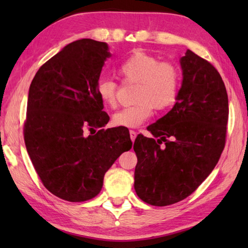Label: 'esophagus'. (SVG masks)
Wrapping results in <instances>:
<instances>
[{"instance_id":"obj_1","label":"esophagus","mask_w":248,"mask_h":248,"mask_svg":"<svg viewBox=\"0 0 248 248\" xmlns=\"http://www.w3.org/2000/svg\"><path fill=\"white\" fill-rule=\"evenodd\" d=\"M129 133H130V138H131V140L133 142L134 140H136V138H137V132L134 131V130H130Z\"/></svg>"}]
</instances>
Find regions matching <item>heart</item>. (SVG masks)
<instances>
[{
  "mask_svg": "<svg viewBox=\"0 0 248 248\" xmlns=\"http://www.w3.org/2000/svg\"><path fill=\"white\" fill-rule=\"evenodd\" d=\"M118 72L124 83L138 84L133 106L117 111L112 123L117 127L137 128L158 111L170 108L177 99L180 87V72L170 62L137 50L119 65ZM118 85L110 78H100L96 83V93L110 108L117 105Z\"/></svg>",
  "mask_w": 248,
  "mask_h": 248,
  "instance_id": "heart-1",
  "label": "heart"
}]
</instances>
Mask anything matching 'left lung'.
I'll list each match as a JSON object with an SVG mask.
<instances>
[{"instance_id":"1","label":"left lung","mask_w":248,"mask_h":248,"mask_svg":"<svg viewBox=\"0 0 248 248\" xmlns=\"http://www.w3.org/2000/svg\"><path fill=\"white\" fill-rule=\"evenodd\" d=\"M177 102L138 136L134 189L144 202L164 207L190 196L215 169L225 145L229 100L220 73L191 50L180 59Z\"/></svg>"}]
</instances>
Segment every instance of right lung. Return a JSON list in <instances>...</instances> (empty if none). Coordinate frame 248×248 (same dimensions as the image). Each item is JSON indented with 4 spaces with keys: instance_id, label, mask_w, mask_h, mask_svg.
<instances>
[{
    "instance_id": "1",
    "label": "right lung",
    "mask_w": 248,
    "mask_h": 248,
    "mask_svg": "<svg viewBox=\"0 0 248 248\" xmlns=\"http://www.w3.org/2000/svg\"><path fill=\"white\" fill-rule=\"evenodd\" d=\"M108 50L93 39L73 41L40 66L29 87L28 155L44 186L71 202L97 196L105 173L132 146L124 128L95 130L109 121L96 93Z\"/></svg>"
}]
</instances>
